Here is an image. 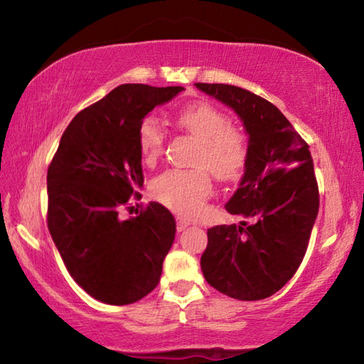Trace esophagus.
<instances>
[{
  "instance_id": "esophagus-1",
  "label": "esophagus",
  "mask_w": 364,
  "mask_h": 364,
  "mask_svg": "<svg viewBox=\"0 0 364 364\" xmlns=\"http://www.w3.org/2000/svg\"><path fill=\"white\" fill-rule=\"evenodd\" d=\"M188 226H189V221H188L186 218L176 217V230H178V231H184Z\"/></svg>"
}]
</instances>
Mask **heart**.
<instances>
[{"mask_svg": "<svg viewBox=\"0 0 364 364\" xmlns=\"http://www.w3.org/2000/svg\"><path fill=\"white\" fill-rule=\"evenodd\" d=\"M176 123L199 143L191 162L194 168L164 171L152 181L151 189L165 207L193 217L212 194L208 173L221 183L237 180L244 173L250 159V139L241 127L231 125L228 115L208 102L183 107ZM136 141L143 162L156 165L164 154L165 133L154 117L139 123Z\"/></svg>", "mask_w": 364, "mask_h": 364, "instance_id": "obj_1", "label": "heart"}]
</instances>
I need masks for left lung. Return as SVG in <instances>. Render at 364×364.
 I'll use <instances>...</instances> for the list:
<instances>
[{
	"label": "left lung",
	"mask_w": 364,
	"mask_h": 364,
	"mask_svg": "<svg viewBox=\"0 0 364 364\" xmlns=\"http://www.w3.org/2000/svg\"><path fill=\"white\" fill-rule=\"evenodd\" d=\"M196 86L236 110L250 139L247 168L225 208L252 223L210 228L202 273L228 297L267 299L299 269L318 215L310 146L274 104L252 91L223 83Z\"/></svg>",
	"instance_id": "obj_1"
}]
</instances>
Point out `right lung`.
<instances>
[{"label":"right lung","mask_w":364,"mask_h":364,"mask_svg":"<svg viewBox=\"0 0 364 364\" xmlns=\"http://www.w3.org/2000/svg\"><path fill=\"white\" fill-rule=\"evenodd\" d=\"M181 90L117 86L73 117L48 167V230L73 281L102 304H134L160 281L173 215L159 202L133 218L119 213L144 183L139 123Z\"/></svg>","instance_id":"1"}]
</instances>
